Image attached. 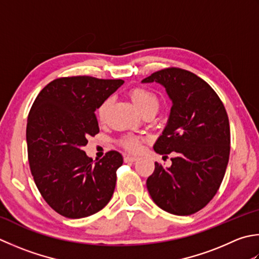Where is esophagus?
Here are the masks:
<instances>
[{
  "label": "esophagus",
  "instance_id": "esophagus-1",
  "mask_svg": "<svg viewBox=\"0 0 259 259\" xmlns=\"http://www.w3.org/2000/svg\"><path fill=\"white\" fill-rule=\"evenodd\" d=\"M124 161L125 163H134V161H136L137 159V157H135V156H129V155H126V156H124Z\"/></svg>",
  "mask_w": 259,
  "mask_h": 259
}]
</instances>
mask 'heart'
Wrapping results in <instances>:
<instances>
[{
	"label": "heart",
	"instance_id": "1",
	"mask_svg": "<svg viewBox=\"0 0 259 259\" xmlns=\"http://www.w3.org/2000/svg\"><path fill=\"white\" fill-rule=\"evenodd\" d=\"M128 94L134 104L140 110V112L143 114L146 112L156 113L158 111L160 100L154 91L143 88V86H136V88H133L129 91ZM110 104L111 99L108 98L103 100L98 106V109H96V118H98L100 122H103L106 119ZM141 143H143V140L139 137L131 135L124 136L119 140L120 146L126 151H130V153H137V151H139L141 148Z\"/></svg>",
	"mask_w": 259,
	"mask_h": 259
}]
</instances>
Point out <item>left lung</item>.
<instances>
[{
    "label": "left lung",
    "mask_w": 259,
    "mask_h": 259,
    "mask_svg": "<svg viewBox=\"0 0 259 259\" xmlns=\"http://www.w3.org/2000/svg\"><path fill=\"white\" fill-rule=\"evenodd\" d=\"M143 82L164 85L173 102L154 150L164 157L175 154L168 168L155 163L147 189L168 213L193 214L213 199L229 161L230 126L225 105L205 80L186 69L167 67Z\"/></svg>",
    "instance_id": "1"
}]
</instances>
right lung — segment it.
<instances>
[{
    "mask_svg": "<svg viewBox=\"0 0 259 259\" xmlns=\"http://www.w3.org/2000/svg\"><path fill=\"white\" fill-rule=\"evenodd\" d=\"M122 84L92 76L59 77L40 91L30 109V169L44 200L63 217L92 215L112 197L122 156L110 150L94 163L82 147L100 131L95 110Z\"/></svg>",
    "mask_w": 259,
    "mask_h": 259,
    "instance_id": "obj_1",
    "label": "right lung"
}]
</instances>
